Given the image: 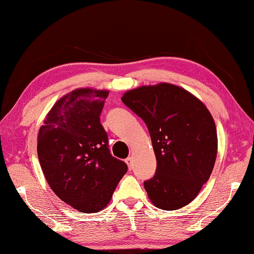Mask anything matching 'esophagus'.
Returning a JSON list of instances; mask_svg holds the SVG:
<instances>
[{"instance_id": "1", "label": "esophagus", "mask_w": 254, "mask_h": 254, "mask_svg": "<svg viewBox=\"0 0 254 254\" xmlns=\"http://www.w3.org/2000/svg\"><path fill=\"white\" fill-rule=\"evenodd\" d=\"M126 162H127V167H128V169H132V166H133V159H132V157H128L127 159H126Z\"/></svg>"}]
</instances>
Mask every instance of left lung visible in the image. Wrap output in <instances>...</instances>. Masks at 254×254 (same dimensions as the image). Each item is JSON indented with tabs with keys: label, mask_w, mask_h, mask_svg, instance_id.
Wrapping results in <instances>:
<instances>
[{
	"label": "left lung",
	"mask_w": 254,
	"mask_h": 254,
	"mask_svg": "<svg viewBox=\"0 0 254 254\" xmlns=\"http://www.w3.org/2000/svg\"><path fill=\"white\" fill-rule=\"evenodd\" d=\"M122 102L143 120L151 136L157 170L144 182L150 200L165 210L184 207L198 195L216 160V127L207 107L168 83L131 89Z\"/></svg>",
	"instance_id": "8db88e82"
}]
</instances>
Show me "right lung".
I'll use <instances>...</instances> for the list:
<instances>
[{"mask_svg":"<svg viewBox=\"0 0 254 254\" xmlns=\"http://www.w3.org/2000/svg\"><path fill=\"white\" fill-rule=\"evenodd\" d=\"M109 91L78 88L60 98L38 133V158L50 188L83 213L106 207L127 163L112 156L100 117Z\"/></svg>","mask_w":254,"mask_h":254,"instance_id":"right-lung-1","label":"right lung"}]
</instances>
